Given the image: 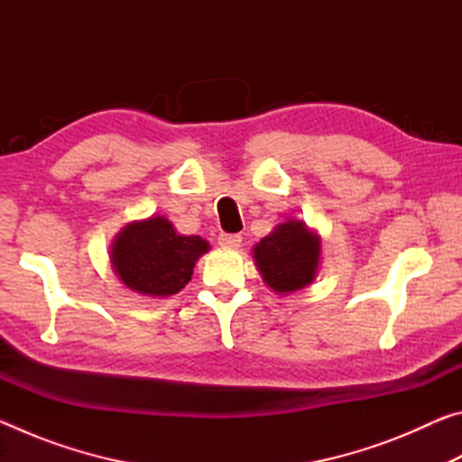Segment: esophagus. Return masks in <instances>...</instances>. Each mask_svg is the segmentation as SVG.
<instances>
[{
  "instance_id": "1",
  "label": "esophagus",
  "mask_w": 462,
  "mask_h": 462,
  "mask_svg": "<svg viewBox=\"0 0 462 462\" xmlns=\"http://www.w3.org/2000/svg\"><path fill=\"white\" fill-rule=\"evenodd\" d=\"M240 242H242L240 234H224L222 232L220 236H217V245H220L222 248H238Z\"/></svg>"
}]
</instances>
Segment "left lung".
<instances>
[{"mask_svg": "<svg viewBox=\"0 0 462 462\" xmlns=\"http://www.w3.org/2000/svg\"><path fill=\"white\" fill-rule=\"evenodd\" d=\"M254 263L273 291H297L316 279L319 236L306 222L287 220L254 246Z\"/></svg>", "mask_w": 462, "mask_h": 462, "instance_id": "obj_1", "label": "left lung"}]
</instances>
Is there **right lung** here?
I'll return each instance as SVG.
<instances>
[{
	"instance_id": "add662e5",
	"label": "right lung",
	"mask_w": 462,
	"mask_h": 462,
	"mask_svg": "<svg viewBox=\"0 0 462 462\" xmlns=\"http://www.w3.org/2000/svg\"><path fill=\"white\" fill-rule=\"evenodd\" d=\"M208 250V240L177 234L167 217L152 216L122 228L109 259L116 275L132 291L169 297L189 283L195 261Z\"/></svg>"
}]
</instances>
